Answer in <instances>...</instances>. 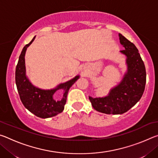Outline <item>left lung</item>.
I'll return each mask as SVG.
<instances>
[{
	"label": "left lung",
	"instance_id": "obj_1",
	"mask_svg": "<svg viewBox=\"0 0 158 158\" xmlns=\"http://www.w3.org/2000/svg\"><path fill=\"white\" fill-rule=\"evenodd\" d=\"M119 37L125 47L121 52L127 56V73L108 96L98 98L89 96L93 107L106 114H122L127 111L140 100L146 85V68L137 48L120 33Z\"/></svg>",
	"mask_w": 158,
	"mask_h": 158
}]
</instances>
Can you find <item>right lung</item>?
Returning a JSON list of instances; mask_svg holds the SVG:
<instances>
[{"mask_svg":"<svg viewBox=\"0 0 158 158\" xmlns=\"http://www.w3.org/2000/svg\"><path fill=\"white\" fill-rule=\"evenodd\" d=\"M35 37L23 48L16 67L15 81L21 101L25 107L35 116L46 118L54 116L63 111L69 88L79 77L77 76L52 90H42L32 85L26 77L25 53L27 47L35 40ZM58 89H63L64 93L62 99L56 100L53 98V94Z\"/></svg>","mask_w":158,"mask_h":158,"instance_id":"add662e5","label":"right lung"}]
</instances>
